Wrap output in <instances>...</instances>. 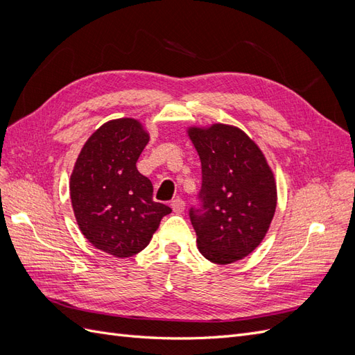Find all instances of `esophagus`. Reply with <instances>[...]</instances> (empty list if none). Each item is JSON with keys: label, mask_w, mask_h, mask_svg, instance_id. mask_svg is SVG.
<instances>
[{"label": "esophagus", "mask_w": 355, "mask_h": 355, "mask_svg": "<svg viewBox=\"0 0 355 355\" xmlns=\"http://www.w3.org/2000/svg\"><path fill=\"white\" fill-rule=\"evenodd\" d=\"M170 206H171V209H173L175 213H182L185 210V202H184V200H180V198H176V200L171 201Z\"/></svg>", "instance_id": "esophagus-1"}]
</instances>
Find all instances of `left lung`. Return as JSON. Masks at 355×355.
Masks as SVG:
<instances>
[{
  "label": "left lung",
  "mask_w": 355,
  "mask_h": 355,
  "mask_svg": "<svg viewBox=\"0 0 355 355\" xmlns=\"http://www.w3.org/2000/svg\"><path fill=\"white\" fill-rule=\"evenodd\" d=\"M187 133L201 161L202 209L189 211L198 250L216 265L241 261L271 227L277 207L274 171L237 125H191Z\"/></svg>",
  "instance_id": "1"
}]
</instances>
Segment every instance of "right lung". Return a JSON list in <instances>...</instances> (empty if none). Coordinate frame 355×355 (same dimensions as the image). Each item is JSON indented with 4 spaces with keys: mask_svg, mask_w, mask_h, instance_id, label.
Wrapping results in <instances>:
<instances>
[{
    "mask_svg": "<svg viewBox=\"0 0 355 355\" xmlns=\"http://www.w3.org/2000/svg\"><path fill=\"white\" fill-rule=\"evenodd\" d=\"M149 133L136 118H115L96 130L77 157L69 180L75 219L96 249L130 257L151 241L171 209L153 200V184L136 161Z\"/></svg>",
    "mask_w": 355,
    "mask_h": 355,
    "instance_id": "obj_1",
    "label": "right lung"
}]
</instances>
